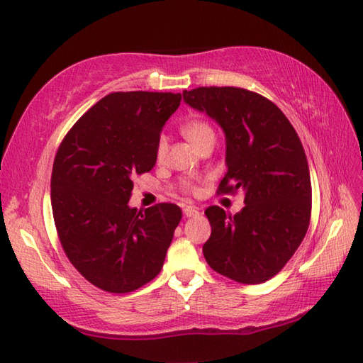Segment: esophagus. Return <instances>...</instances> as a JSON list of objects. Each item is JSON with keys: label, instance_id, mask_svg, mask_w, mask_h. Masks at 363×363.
I'll return each instance as SVG.
<instances>
[{"label": "esophagus", "instance_id": "1", "mask_svg": "<svg viewBox=\"0 0 363 363\" xmlns=\"http://www.w3.org/2000/svg\"><path fill=\"white\" fill-rule=\"evenodd\" d=\"M184 215H186V217H198V215H199V209H198V207H195V206H186V207H184Z\"/></svg>", "mask_w": 363, "mask_h": 363}]
</instances>
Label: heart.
I'll use <instances>...</instances> for the list:
<instances>
[{
    "label": "heart",
    "mask_w": 363,
    "mask_h": 363,
    "mask_svg": "<svg viewBox=\"0 0 363 363\" xmlns=\"http://www.w3.org/2000/svg\"><path fill=\"white\" fill-rule=\"evenodd\" d=\"M181 133L184 134V137H187L198 150L206 143L215 142V133H213L212 126L207 121L199 120V118L187 120L186 123H182ZM167 151H168V142H167V138L162 135V137H159V140L156 143V160L164 162V159L167 156ZM184 189H186L187 191L195 190V187L191 186L190 182H184Z\"/></svg>",
    "instance_id": "obj_1"
}]
</instances>
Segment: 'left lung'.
Listing matches in <instances>:
<instances>
[{
  "mask_svg": "<svg viewBox=\"0 0 363 363\" xmlns=\"http://www.w3.org/2000/svg\"><path fill=\"white\" fill-rule=\"evenodd\" d=\"M184 101L215 120L226 137L228 172L220 194L242 190L234 217L206 209L212 233L203 246L215 272L240 284H262L281 272L311 221L309 164L295 128L269 99L238 87H198Z\"/></svg>",
  "mask_w": 363,
  "mask_h": 363,
  "instance_id": "obj_1",
  "label": "left lung"
}]
</instances>
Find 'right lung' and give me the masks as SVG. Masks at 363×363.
I'll use <instances>...</instances> for the list:
<instances>
[{
  "label": "right lung",
  "mask_w": 363,
  "mask_h": 363,
  "mask_svg": "<svg viewBox=\"0 0 363 363\" xmlns=\"http://www.w3.org/2000/svg\"><path fill=\"white\" fill-rule=\"evenodd\" d=\"M181 94L115 91L90 107L60 143L51 174V207L73 267L111 293L156 277L182 212L162 203L129 207L135 174L156 165V143Z\"/></svg>",
  "instance_id": "1"
}]
</instances>
